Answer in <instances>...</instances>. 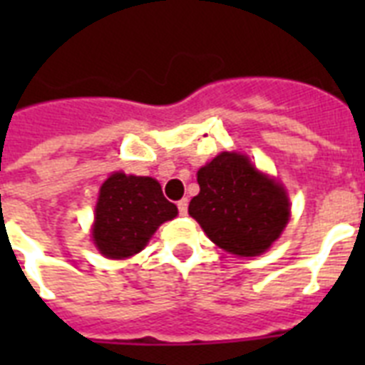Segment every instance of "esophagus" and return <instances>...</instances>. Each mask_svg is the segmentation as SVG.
Here are the masks:
<instances>
[{
    "label": "esophagus",
    "instance_id": "esophagus-1",
    "mask_svg": "<svg viewBox=\"0 0 365 365\" xmlns=\"http://www.w3.org/2000/svg\"><path fill=\"white\" fill-rule=\"evenodd\" d=\"M187 206H189L187 199H182L180 202H178V210H180V216H187Z\"/></svg>",
    "mask_w": 365,
    "mask_h": 365
}]
</instances>
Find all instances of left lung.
<instances>
[{"instance_id":"1","label":"left lung","mask_w":365,"mask_h":365,"mask_svg":"<svg viewBox=\"0 0 365 365\" xmlns=\"http://www.w3.org/2000/svg\"><path fill=\"white\" fill-rule=\"evenodd\" d=\"M197 182L200 193L189 202V214L231 254H263L288 223L286 191L244 155L223 151L200 168Z\"/></svg>"}]
</instances>
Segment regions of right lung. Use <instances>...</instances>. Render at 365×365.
Segmentation results:
<instances>
[{
  "label": "right lung",
  "mask_w": 365,
  "mask_h": 365,
  "mask_svg": "<svg viewBox=\"0 0 365 365\" xmlns=\"http://www.w3.org/2000/svg\"><path fill=\"white\" fill-rule=\"evenodd\" d=\"M178 208L165 199L153 178L111 174L100 189L93 239L111 259L138 254L160 223L176 217Z\"/></svg>",
  "instance_id": "add662e5"
}]
</instances>
